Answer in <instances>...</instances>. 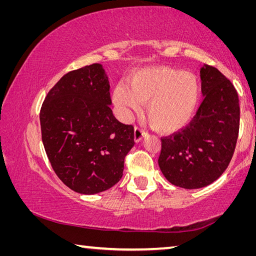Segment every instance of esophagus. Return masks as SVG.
I'll return each instance as SVG.
<instances>
[{
	"mask_svg": "<svg viewBox=\"0 0 256 256\" xmlns=\"http://www.w3.org/2000/svg\"><path fill=\"white\" fill-rule=\"evenodd\" d=\"M146 136V134L144 131H142L141 128H134V142H136V144L141 142L142 140H144Z\"/></svg>",
	"mask_w": 256,
	"mask_h": 256,
	"instance_id": "esophagus-1",
	"label": "esophagus"
}]
</instances>
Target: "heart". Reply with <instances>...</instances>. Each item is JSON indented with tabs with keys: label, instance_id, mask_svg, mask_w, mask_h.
<instances>
[{
	"label": "heart",
	"instance_id": "obj_1",
	"mask_svg": "<svg viewBox=\"0 0 256 256\" xmlns=\"http://www.w3.org/2000/svg\"><path fill=\"white\" fill-rule=\"evenodd\" d=\"M201 82L190 72L170 66H148L120 82L112 100L120 120L128 122L146 104V116L157 131L176 133L188 126L201 100Z\"/></svg>",
	"mask_w": 256,
	"mask_h": 256
}]
</instances>
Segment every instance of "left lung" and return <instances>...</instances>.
Wrapping results in <instances>:
<instances>
[{
    "label": "left lung",
    "instance_id": "left-lung-1",
    "mask_svg": "<svg viewBox=\"0 0 256 256\" xmlns=\"http://www.w3.org/2000/svg\"><path fill=\"white\" fill-rule=\"evenodd\" d=\"M204 99L182 132L162 138L158 164L168 182L194 190L214 183L226 170L240 130V102L235 86L218 68L200 71Z\"/></svg>",
    "mask_w": 256,
    "mask_h": 256
}]
</instances>
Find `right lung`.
I'll return each instance as SVG.
<instances>
[{"label": "right lung", "instance_id": "1", "mask_svg": "<svg viewBox=\"0 0 256 256\" xmlns=\"http://www.w3.org/2000/svg\"><path fill=\"white\" fill-rule=\"evenodd\" d=\"M110 81L102 64L66 73L40 110L42 140L58 178L74 192L92 196L122 178L134 130L114 118Z\"/></svg>", "mask_w": 256, "mask_h": 256}]
</instances>
